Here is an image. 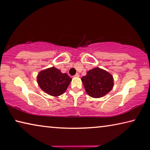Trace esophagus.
<instances>
[{
    "instance_id": "esophagus-1",
    "label": "esophagus",
    "mask_w": 150,
    "mask_h": 150,
    "mask_svg": "<svg viewBox=\"0 0 150 150\" xmlns=\"http://www.w3.org/2000/svg\"><path fill=\"white\" fill-rule=\"evenodd\" d=\"M75 77H79V73H76V74L74 75Z\"/></svg>"
}]
</instances>
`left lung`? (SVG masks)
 I'll use <instances>...</instances> for the list:
<instances>
[{
    "label": "left lung",
    "instance_id": "left-lung-1",
    "mask_svg": "<svg viewBox=\"0 0 150 150\" xmlns=\"http://www.w3.org/2000/svg\"><path fill=\"white\" fill-rule=\"evenodd\" d=\"M81 81L87 93L93 98L105 96L113 87V76L99 67L89 70L81 78Z\"/></svg>",
    "mask_w": 150,
    "mask_h": 150
}]
</instances>
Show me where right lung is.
Listing matches in <instances>:
<instances>
[{
	"mask_svg": "<svg viewBox=\"0 0 150 150\" xmlns=\"http://www.w3.org/2000/svg\"><path fill=\"white\" fill-rule=\"evenodd\" d=\"M71 81V78L67 73L51 67L39 72L37 82L42 91L52 96H59L65 92Z\"/></svg>",
	"mask_w": 150,
	"mask_h": 150,
	"instance_id": "right-lung-1",
	"label": "right lung"
}]
</instances>
